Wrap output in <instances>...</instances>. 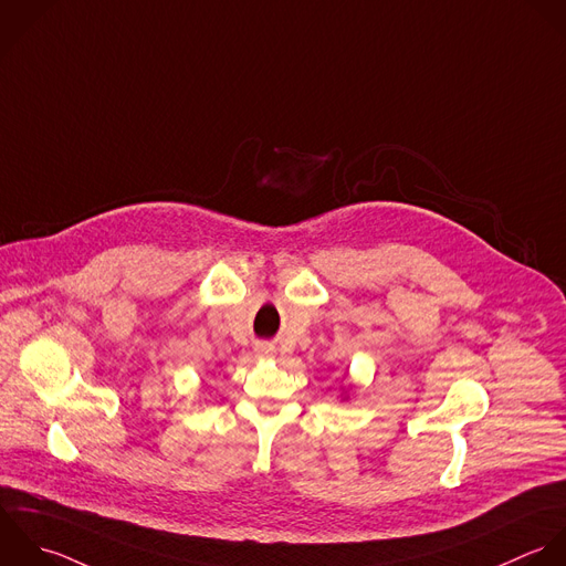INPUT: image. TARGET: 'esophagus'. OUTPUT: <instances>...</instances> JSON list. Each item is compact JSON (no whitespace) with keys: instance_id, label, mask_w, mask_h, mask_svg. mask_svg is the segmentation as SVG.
<instances>
[{"instance_id":"1","label":"esophagus","mask_w":566,"mask_h":566,"mask_svg":"<svg viewBox=\"0 0 566 566\" xmlns=\"http://www.w3.org/2000/svg\"><path fill=\"white\" fill-rule=\"evenodd\" d=\"M258 355H271V346H258Z\"/></svg>"}]
</instances>
